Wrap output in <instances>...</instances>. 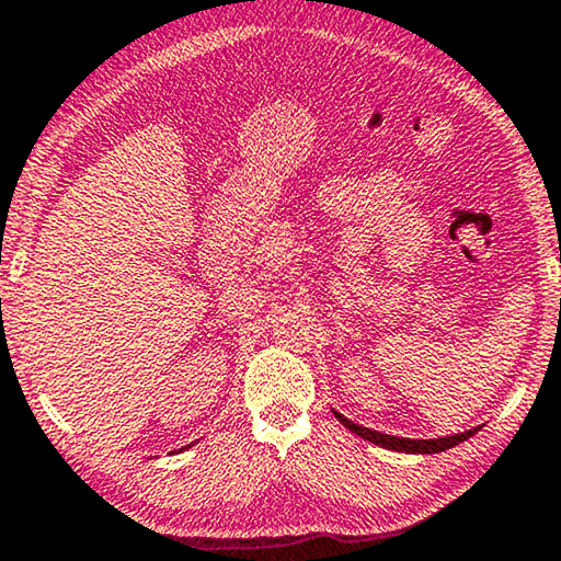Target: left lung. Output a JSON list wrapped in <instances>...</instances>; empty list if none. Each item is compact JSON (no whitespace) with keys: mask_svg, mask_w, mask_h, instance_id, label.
Masks as SVG:
<instances>
[{"mask_svg":"<svg viewBox=\"0 0 561 561\" xmlns=\"http://www.w3.org/2000/svg\"><path fill=\"white\" fill-rule=\"evenodd\" d=\"M333 413H335V419H339L343 426L351 428L353 434H358L360 438H366V442L376 444V446H383V449H391V451H403V454H438V451H446V449H451V446H456V444L467 442L469 436H473L479 431V428H469V431H463V434L442 436V438H401V436H389V434H381V431H374V428L353 424L351 419L341 416L339 411H333Z\"/></svg>","mask_w":561,"mask_h":561,"instance_id":"obj_1","label":"left lung"}]
</instances>
